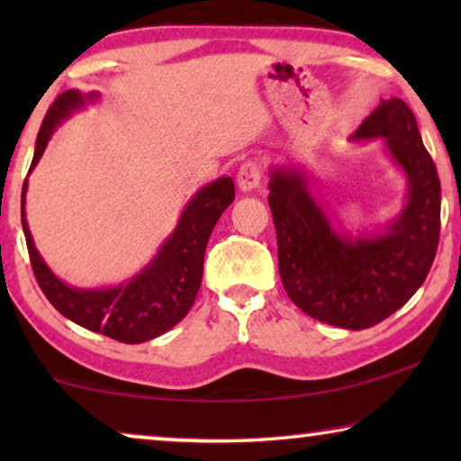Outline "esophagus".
Returning a JSON list of instances; mask_svg holds the SVG:
<instances>
[{"label": "esophagus", "mask_w": 461, "mask_h": 461, "mask_svg": "<svg viewBox=\"0 0 461 461\" xmlns=\"http://www.w3.org/2000/svg\"><path fill=\"white\" fill-rule=\"evenodd\" d=\"M262 182V166L254 159L245 161L237 172V185L241 188L243 193L254 191V188L260 186Z\"/></svg>", "instance_id": "obj_1"}]
</instances>
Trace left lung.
<instances>
[{
    "mask_svg": "<svg viewBox=\"0 0 461 461\" xmlns=\"http://www.w3.org/2000/svg\"><path fill=\"white\" fill-rule=\"evenodd\" d=\"M369 138H384L409 185L384 232H338L300 169H273L268 182L283 287L308 317L344 330H367L407 304L430 273L440 235V180L411 109L382 100L352 140Z\"/></svg>",
    "mask_w": 461,
    "mask_h": 461,
    "instance_id": "8db88e82",
    "label": "left lung"
}]
</instances>
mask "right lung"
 I'll return each mask as SVG.
<instances>
[{
    "mask_svg": "<svg viewBox=\"0 0 461 461\" xmlns=\"http://www.w3.org/2000/svg\"><path fill=\"white\" fill-rule=\"evenodd\" d=\"M94 98V92L84 96L77 90H67L54 100L37 134L31 169L41 159L56 125H60L62 119H67L73 111L81 109L86 100ZM24 193L27 180L23 185L21 201L23 230L35 279L50 304L86 330L104 333L117 342L140 344L169 331L191 311L203 276L207 241L218 218L235 199V182L230 176H224L201 188L186 203L178 226L157 251L153 262L144 267L134 279L106 289L71 287L48 268L35 248L24 218Z\"/></svg>",
    "mask_w": 461,
    "mask_h": 461,
    "instance_id": "1",
    "label": "right lung"
}]
</instances>
